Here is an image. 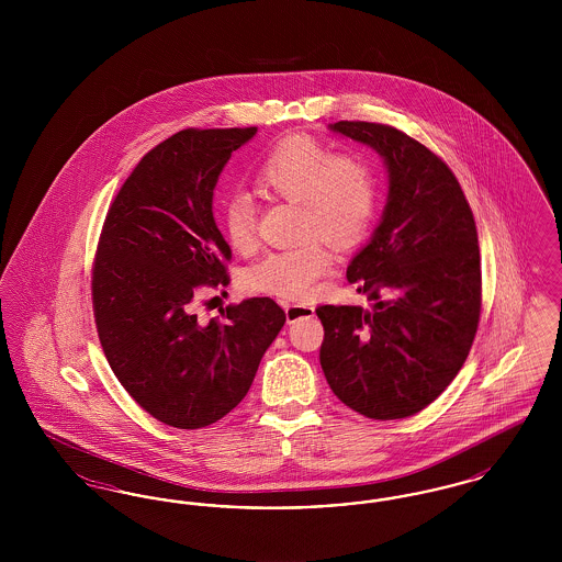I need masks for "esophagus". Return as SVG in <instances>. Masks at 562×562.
<instances>
[{
	"instance_id": "34e87169",
	"label": "esophagus",
	"mask_w": 562,
	"mask_h": 562,
	"mask_svg": "<svg viewBox=\"0 0 562 562\" xmlns=\"http://www.w3.org/2000/svg\"><path fill=\"white\" fill-rule=\"evenodd\" d=\"M282 307H284V312H286V322H289V324L299 321V318H310V316H314V307H312V305H301V303H289V301H284Z\"/></svg>"
}]
</instances>
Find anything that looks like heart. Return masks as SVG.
<instances>
[{"label":"heart","instance_id":"b5f03b06","mask_svg":"<svg viewBox=\"0 0 562 562\" xmlns=\"http://www.w3.org/2000/svg\"><path fill=\"white\" fill-rule=\"evenodd\" d=\"M261 198L296 202L299 234H322L337 246L358 240L374 213L371 166L356 154H328L321 140L293 134L276 143L252 172ZM255 204L234 193L218 206V223L227 241L246 252L255 244ZM333 263L328 246L318 236L296 246L268 252L244 273V284L257 293L282 299H307L316 293L322 276Z\"/></svg>","mask_w":562,"mask_h":562}]
</instances>
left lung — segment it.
<instances>
[{
	"instance_id": "8db88e82",
	"label": "left lung",
	"mask_w": 562,
	"mask_h": 562,
	"mask_svg": "<svg viewBox=\"0 0 562 562\" xmlns=\"http://www.w3.org/2000/svg\"><path fill=\"white\" fill-rule=\"evenodd\" d=\"M373 147L387 202L348 282L373 301L321 305V364L335 396L371 419H402L436 401L463 367L481 321V250L472 209L451 168L385 124L337 122Z\"/></svg>"
}]
</instances>
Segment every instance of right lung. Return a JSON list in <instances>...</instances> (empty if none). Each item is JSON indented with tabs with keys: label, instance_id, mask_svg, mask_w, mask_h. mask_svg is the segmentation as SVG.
I'll return each mask as SVG.
<instances>
[{
	"label": "right lung",
	"instance_id": "obj_1",
	"mask_svg": "<svg viewBox=\"0 0 562 562\" xmlns=\"http://www.w3.org/2000/svg\"><path fill=\"white\" fill-rule=\"evenodd\" d=\"M257 128H188L136 164L109 209L92 269L109 367L161 424L206 428L248 394L286 316L269 296L202 324L193 301L227 286L229 244L213 216L218 175Z\"/></svg>",
	"mask_w": 562,
	"mask_h": 562
}]
</instances>
